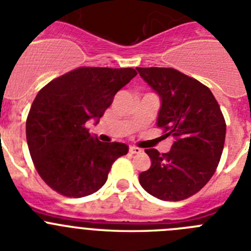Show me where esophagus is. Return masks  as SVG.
<instances>
[{
  "label": "esophagus",
  "mask_w": 251,
  "mask_h": 251,
  "mask_svg": "<svg viewBox=\"0 0 251 251\" xmlns=\"http://www.w3.org/2000/svg\"><path fill=\"white\" fill-rule=\"evenodd\" d=\"M129 152L132 153V154H137V153H141L142 150L141 148L136 147V146H129Z\"/></svg>",
  "instance_id": "obj_1"
}]
</instances>
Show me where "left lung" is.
I'll return each instance as SVG.
<instances>
[{
  "label": "left lung",
  "instance_id": "1",
  "mask_svg": "<svg viewBox=\"0 0 251 251\" xmlns=\"http://www.w3.org/2000/svg\"><path fill=\"white\" fill-rule=\"evenodd\" d=\"M161 99L157 127L174 137L167 153L148 148L151 167L139 183L163 201H181L210 181L220 162L226 124L219 103L207 86L171 68H137Z\"/></svg>",
  "mask_w": 251,
  "mask_h": 251
}]
</instances>
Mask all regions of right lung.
I'll return each instance as SVG.
<instances>
[{
    "label": "right lung",
    "instance_id": "obj_1",
    "mask_svg": "<svg viewBox=\"0 0 251 251\" xmlns=\"http://www.w3.org/2000/svg\"><path fill=\"white\" fill-rule=\"evenodd\" d=\"M137 72L132 68H79L37 93L26 121V139L40 177L59 194L84 197L106 182L113 162L128 146L104 143L86 123H98L114 95Z\"/></svg>",
    "mask_w": 251,
    "mask_h": 251
}]
</instances>
